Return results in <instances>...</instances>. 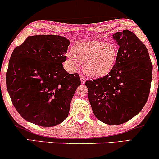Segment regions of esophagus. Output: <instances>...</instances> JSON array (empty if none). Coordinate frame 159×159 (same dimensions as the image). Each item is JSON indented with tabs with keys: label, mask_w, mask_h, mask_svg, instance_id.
I'll use <instances>...</instances> for the list:
<instances>
[{
	"label": "esophagus",
	"mask_w": 159,
	"mask_h": 159,
	"mask_svg": "<svg viewBox=\"0 0 159 159\" xmlns=\"http://www.w3.org/2000/svg\"><path fill=\"white\" fill-rule=\"evenodd\" d=\"M80 78H81V83H82V84H84L85 81H86V78H85L84 76L83 75H81L80 76Z\"/></svg>",
	"instance_id": "obj_1"
}]
</instances>
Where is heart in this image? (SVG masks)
I'll list each match as a JSON object with an SVG mask.
<instances>
[{"instance_id":"1","label":"heart","mask_w":159,"mask_h":159,"mask_svg":"<svg viewBox=\"0 0 159 159\" xmlns=\"http://www.w3.org/2000/svg\"><path fill=\"white\" fill-rule=\"evenodd\" d=\"M72 53L67 54L72 68L78 66V61L84 63V70L92 77H100L108 73L116 63L118 48L114 44H106L100 41L79 43Z\"/></svg>"}]
</instances>
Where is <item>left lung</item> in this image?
Wrapping results in <instances>:
<instances>
[{"label":"left lung","instance_id":"1","mask_svg":"<svg viewBox=\"0 0 159 159\" xmlns=\"http://www.w3.org/2000/svg\"><path fill=\"white\" fill-rule=\"evenodd\" d=\"M113 38L119 45L114 66L85 85L96 117L114 125L129 121L143 109L150 91L152 65L147 47L134 33L123 30Z\"/></svg>","mask_w":159,"mask_h":159}]
</instances>
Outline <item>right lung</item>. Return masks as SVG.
Here are the masks:
<instances>
[{"label": "right lung", "instance_id": "right-lung-1", "mask_svg": "<svg viewBox=\"0 0 159 159\" xmlns=\"http://www.w3.org/2000/svg\"><path fill=\"white\" fill-rule=\"evenodd\" d=\"M69 41L57 35L28 36L9 61L7 88L16 111L27 121L44 127L66 119L79 75L63 66Z\"/></svg>", "mask_w": 159, "mask_h": 159}]
</instances>
